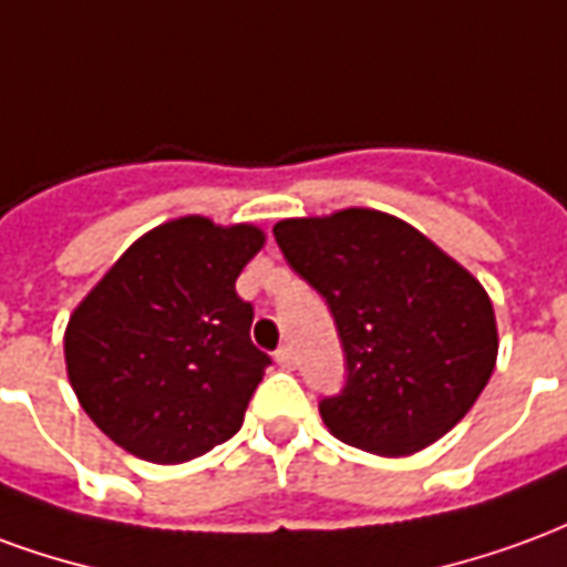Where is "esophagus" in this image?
<instances>
[{
    "mask_svg": "<svg viewBox=\"0 0 567 567\" xmlns=\"http://www.w3.org/2000/svg\"><path fill=\"white\" fill-rule=\"evenodd\" d=\"M276 361H279V368L295 370V368H297V352H295V346H282V349L276 352Z\"/></svg>",
    "mask_w": 567,
    "mask_h": 567,
    "instance_id": "34e87169",
    "label": "esophagus"
}]
</instances>
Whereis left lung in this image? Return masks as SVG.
Segmentation results:
<instances>
[{
	"instance_id": "1",
	"label": "left lung",
	"mask_w": 567,
	"mask_h": 567,
	"mask_svg": "<svg viewBox=\"0 0 567 567\" xmlns=\"http://www.w3.org/2000/svg\"><path fill=\"white\" fill-rule=\"evenodd\" d=\"M272 236L291 270L324 297L343 343L346 385L319 404L333 437L410 455L458 425L498 358L483 285L385 212L288 218Z\"/></svg>"
}]
</instances>
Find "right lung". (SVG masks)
<instances>
[{"instance_id": "right-lung-1", "label": "right lung", "mask_w": 567, "mask_h": 567, "mask_svg": "<svg viewBox=\"0 0 567 567\" xmlns=\"http://www.w3.org/2000/svg\"><path fill=\"white\" fill-rule=\"evenodd\" d=\"M264 246L251 224L187 215L136 239L66 328L69 382L96 427L145 462L230 440L270 355L236 276Z\"/></svg>"}]
</instances>
